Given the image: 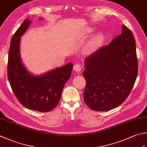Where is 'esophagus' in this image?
<instances>
[{"instance_id":"1","label":"esophagus","mask_w":147,"mask_h":147,"mask_svg":"<svg viewBox=\"0 0 147 147\" xmlns=\"http://www.w3.org/2000/svg\"><path fill=\"white\" fill-rule=\"evenodd\" d=\"M74 70L76 71H80L81 70V66L79 64H76L74 66Z\"/></svg>"}]
</instances>
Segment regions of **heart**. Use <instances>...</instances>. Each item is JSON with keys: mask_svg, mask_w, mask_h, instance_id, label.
<instances>
[{"mask_svg": "<svg viewBox=\"0 0 147 147\" xmlns=\"http://www.w3.org/2000/svg\"><path fill=\"white\" fill-rule=\"evenodd\" d=\"M92 32V30L91 29H88L85 30V34H88L89 33ZM104 40V35L103 33L100 32L96 34L94 36L91 38L90 41L88 42L86 50L88 52H93L97 49L98 47L102 45Z\"/></svg>", "mask_w": 147, "mask_h": 147, "instance_id": "heart-1", "label": "heart"}]
</instances>
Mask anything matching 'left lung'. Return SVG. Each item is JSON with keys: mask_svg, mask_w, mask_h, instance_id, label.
Here are the masks:
<instances>
[{"mask_svg": "<svg viewBox=\"0 0 147 147\" xmlns=\"http://www.w3.org/2000/svg\"><path fill=\"white\" fill-rule=\"evenodd\" d=\"M84 68V100L91 109L106 111L122 104L138 75L136 41L131 30L123 25L121 34L86 58Z\"/></svg>", "mask_w": 147, "mask_h": 147, "instance_id": "left-lung-1", "label": "left lung"}]
</instances>
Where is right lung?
Returning <instances> with one entry per match:
<instances>
[{
	"label": "right lung",
	"mask_w": 147,
	"mask_h": 147,
	"mask_svg": "<svg viewBox=\"0 0 147 147\" xmlns=\"http://www.w3.org/2000/svg\"><path fill=\"white\" fill-rule=\"evenodd\" d=\"M30 24L31 20L26 18L11 40L8 80L16 97L24 107L40 112H49L59 103L63 87L71 77L73 64L68 63L39 76L29 71L22 61L20 46V38Z\"/></svg>",
	"instance_id": "add662e5"
}]
</instances>
